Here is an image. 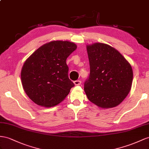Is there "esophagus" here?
<instances>
[{
    "mask_svg": "<svg viewBox=\"0 0 149 149\" xmlns=\"http://www.w3.org/2000/svg\"><path fill=\"white\" fill-rule=\"evenodd\" d=\"M74 84L75 85V86H80L81 84V81H75L74 82Z\"/></svg>",
    "mask_w": 149,
    "mask_h": 149,
    "instance_id": "obj_1",
    "label": "esophagus"
}]
</instances>
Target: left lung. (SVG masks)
Returning <instances> with one entry per match:
<instances>
[{
    "label": "left lung",
    "instance_id": "obj_1",
    "mask_svg": "<svg viewBox=\"0 0 149 149\" xmlns=\"http://www.w3.org/2000/svg\"><path fill=\"white\" fill-rule=\"evenodd\" d=\"M90 75L84 83L88 100L99 108H112L119 105L131 90L133 70L116 49L107 44L87 45Z\"/></svg>",
    "mask_w": 149,
    "mask_h": 149
}]
</instances>
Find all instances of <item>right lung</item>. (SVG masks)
<instances>
[{
	"instance_id": "obj_1",
	"label": "right lung",
	"mask_w": 149,
	"mask_h": 149,
	"mask_svg": "<svg viewBox=\"0 0 149 149\" xmlns=\"http://www.w3.org/2000/svg\"><path fill=\"white\" fill-rule=\"evenodd\" d=\"M77 48L73 42L52 41L42 45L24 62L22 87L35 104L46 108L58 104L74 84L68 78L67 57Z\"/></svg>"
}]
</instances>
